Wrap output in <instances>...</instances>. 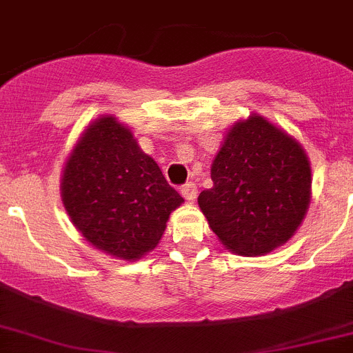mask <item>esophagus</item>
Returning a JSON list of instances; mask_svg holds the SVG:
<instances>
[{"mask_svg": "<svg viewBox=\"0 0 353 353\" xmlns=\"http://www.w3.org/2000/svg\"><path fill=\"white\" fill-rule=\"evenodd\" d=\"M180 192H182L183 198H185L187 201H190V203L198 198V187H196V183H194V182L185 183V185L182 187V190H180Z\"/></svg>", "mask_w": 353, "mask_h": 353, "instance_id": "esophagus-1", "label": "esophagus"}]
</instances>
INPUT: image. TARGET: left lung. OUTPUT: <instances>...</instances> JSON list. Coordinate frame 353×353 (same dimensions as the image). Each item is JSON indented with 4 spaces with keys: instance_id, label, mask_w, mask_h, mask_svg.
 I'll return each instance as SVG.
<instances>
[{
    "instance_id": "1",
    "label": "left lung",
    "mask_w": 353,
    "mask_h": 353,
    "mask_svg": "<svg viewBox=\"0 0 353 353\" xmlns=\"http://www.w3.org/2000/svg\"><path fill=\"white\" fill-rule=\"evenodd\" d=\"M212 180V189L199 194V208L224 248L247 257L285 245L312 199V166L303 145L259 113L225 131Z\"/></svg>"
}]
</instances>
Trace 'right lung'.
<instances>
[{"instance_id":"add662e5","label":"right lung","mask_w":353,"mask_h":353,"mask_svg":"<svg viewBox=\"0 0 353 353\" xmlns=\"http://www.w3.org/2000/svg\"><path fill=\"white\" fill-rule=\"evenodd\" d=\"M61 199L87 243L129 263L159 245L170 213L183 203L113 115L92 121L79 137L64 163Z\"/></svg>"}]
</instances>
